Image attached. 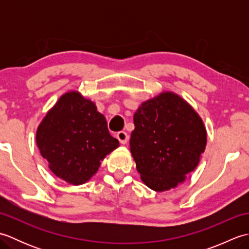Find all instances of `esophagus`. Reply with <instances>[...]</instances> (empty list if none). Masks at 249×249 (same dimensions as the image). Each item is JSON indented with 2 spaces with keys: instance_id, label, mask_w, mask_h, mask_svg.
I'll use <instances>...</instances> for the list:
<instances>
[{
  "instance_id": "obj_1",
  "label": "esophagus",
  "mask_w": 249,
  "mask_h": 249,
  "mask_svg": "<svg viewBox=\"0 0 249 249\" xmlns=\"http://www.w3.org/2000/svg\"><path fill=\"white\" fill-rule=\"evenodd\" d=\"M116 138L119 139L122 144H126L128 141V135L126 131H119L118 135H116Z\"/></svg>"
}]
</instances>
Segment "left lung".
<instances>
[{
  "label": "left lung",
  "mask_w": 249,
  "mask_h": 249,
  "mask_svg": "<svg viewBox=\"0 0 249 249\" xmlns=\"http://www.w3.org/2000/svg\"><path fill=\"white\" fill-rule=\"evenodd\" d=\"M130 152L142 182L155 192L177 187L194 171L205 150L203 121L186 100L162 92L134 114Z\"/></svg>",
  "instance_id": "8db88e82"
}]
</instances>
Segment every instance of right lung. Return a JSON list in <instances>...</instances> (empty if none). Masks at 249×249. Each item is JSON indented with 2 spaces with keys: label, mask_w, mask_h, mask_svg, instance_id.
I'll list each match as a JSON object with an SVG mask.
<instances>
[{
  "label": "right lung",
  "mask_w": 249,
  "mask_h": 249,
  "mask_svg": "<svg viewBox=\"0 0 249 249\" xmlns=\"http://www.w3.org/2000/svg\"><path fill=\"white\" fill-rule=\"evenodd\" d=\"M36 143L50 170L71 185L88 182L104 158L120 146L105 116L78 91L62 95L47 112L37 128Z\"/></svg>",
  "instance_id": "obj_1"
}]
</instances>
